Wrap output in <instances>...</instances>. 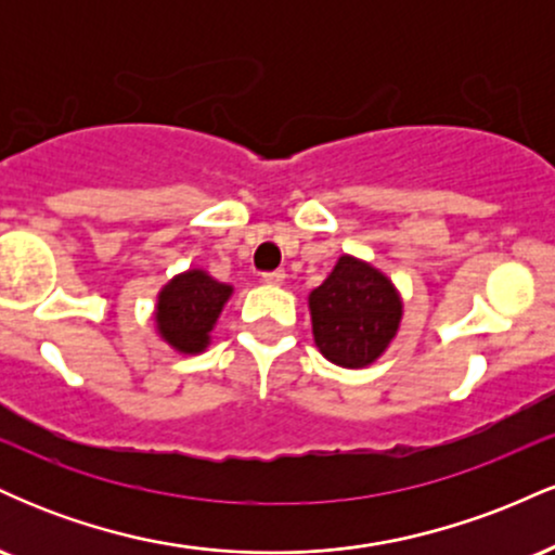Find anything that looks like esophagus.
<instances>
[{
  "mask_svg": "<svg viewBox=\"0 0 555 555\" xmlns=\"http://www.w3.org/2000/svg\"><path fill=\"white\" fill-rule=\"evenodd\" d=\"M284 279H286L284 271H269V273H263V284H269V286H282Z\"/></svg>",
  "mask_w": 555,
  "mask_h": 555,
  "instance_id": "obj_1",
  "label": "esophagus"
}]
</instances>
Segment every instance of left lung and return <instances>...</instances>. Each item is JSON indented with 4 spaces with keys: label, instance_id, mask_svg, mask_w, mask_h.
Here are the masks:
<instances>
[{
    "label": "left lung",
    "instance_id": "8db88e82",
    "mask_svg": "<svg viewBox=\"0 0 555 555\" xmlns=\"http://www.w3.org/2000/svg\"><path fill=\"white\" fill-rule=\"evenodd\" d=\"M308 308L315 347L347 371L373 365L397 339L404 318L397 284L373 263L347 253L310 292Z\"/></svg>",
    "mask_w": 555,
    "mask_h": 555
}]
</instances>
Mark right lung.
<instances>
[{
	"label": "right lung",
	"instance_id": "right-lung-1",
	"mask_svg": "<svg viewBox=\"0 0 555 555\" xmlns=\"http://www.w3.org/2000/svg\"><path fill=\"white\" fill-rule=\"evenodd\" d=\"M234 286L216 282L208 271L188 269L171 276L156 297V334L180 354H201Z\"/></svg>",
	"mask_w": 555,
	"mask_h": 555
}]
</instances>
